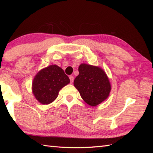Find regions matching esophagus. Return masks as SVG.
I'll return each instance as SVG.
<instances>
[{"instance_id":"obj_1","label":"esophagus","mask_w":153,"mask_h":153,"mask_svg":"<svg viewBox=\"0 0 153 153\" xmlns=\"http://www.w3.org/2000/svg\"><path fill=\"white\" fill-rule=\"evenodd\" d=\"M69 77H70V83H72L73 82H74V76H70Z\"/></svg>"}]
</instances>
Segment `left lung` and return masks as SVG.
<instances>
[{
    "instance_id": "1",
    "label": "left lung",
    "mask_w": 153,
    "mask_h": 153,
    "mask_svg": "<svg viewBox=\"0 0 153 153\" xmlns=\"http://www.w3.org/2000/svg\"><path fill=\"white\" fill-rule=\"evenodd\" d=\"M78 70L79 75L74 79V85L84 101L95 106L108 98L111 85L105 71L84 63L79 65Z\"/></svg>"
}]
</instances>
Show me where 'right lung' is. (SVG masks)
<instances>
[{
	"mask_svg": "<svg viewBox=\"0 0 153 153\" xmlns=\"http://www.w3.org/2000/svg\"><path fill=\"white\" fill-rule=\"evenodd\" d=\"M70 82L64 70L57 65H51L41 70L32 83V92L43 105L53 102L57 98L59 91Z\"/></svg>",
	"mask_w": 153,
	"mask_h": 153,
	"instance_id": "1",
	"label": "right lung"
}]
</instances>
